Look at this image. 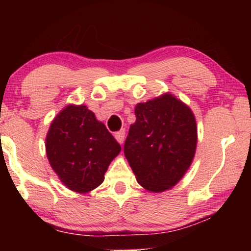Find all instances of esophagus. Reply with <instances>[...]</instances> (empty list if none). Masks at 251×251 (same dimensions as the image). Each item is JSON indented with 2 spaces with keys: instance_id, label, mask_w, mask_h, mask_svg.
<instances>
[{
  "instance_id": "1",
  "label": "esophagus",
  "mask_w": 251,
  "mask_h": 251,
  "mask_svg": "<svg viewBox=\"0 0 251 251\" xmlns=\"http://www.w3.org/2000/svg\"><path fill=\"white\" fill-rule=\"evenodd\" d=\"M125 135H126V131H125V129H122V130H120V131L115 132L114 137H115V139L118 140V143L122 144V143H123V140H125Z\"/></svg>"
}]
</instances>
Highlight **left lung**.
I'll return each mask as SVG.
<instances>
[{
  "instance_id": "left-lung-1",
  "label": "left lung",
  "mask_w": 251,
  "mask_h": 251,
  "mask_svg": "<svg viewBox=\"0 0 251 251\" xmlns=\"http://www.w3.org/2000/svg\"><path fill=\"white\" fill-rule=\"evenodd\" d=\"M125 155L140 186L160 193L173 188L193 162L198 144L195 116L176 96L163 94L135 107Z\"/></svg>"
}]
</instances>
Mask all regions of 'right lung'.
Wrapping results in <instances>:
<instances>
[{
    "instance_id": "right-lung-1",
    "label": "right lung",
    "mask_w": 251,
    "mask_h": 251,
    "mask_svg": "<svg viewBox=\"0 0 251 251\" xmlns=\"http://www.w3.org/2000/svg\"><path fill=\"white\" fill-rule=\"evenodd\" d=\"M121 146L85 105L70 104L51 122L46 152L52 170L68 190L84 194L105 179Z\"/></svg>"
}]
</instances>
